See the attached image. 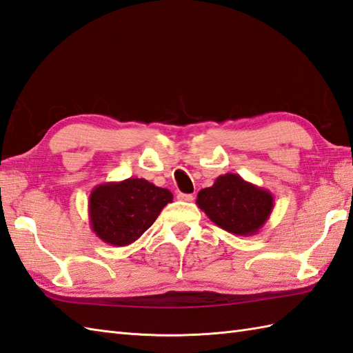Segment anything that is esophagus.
I'll return each instance as SVG.
<instances>
[{"mask_svg":"<svg viewBox=\"0 0 353 353\" xmlns=\"http://www.w3.org/2000/svg\"><path fill=\"white\" fill-rule=\"evenodd\" d=\"M179 201H185V202H192L193 201V194H187V193H178L176 196Z\"/></svg>","mask_w":353,"mask_h":353,"instance_id":"1","label":"esophagus"}]
</instances>
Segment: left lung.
Masks as SVG:
<instances>
[{"label":"left lung","instance_id":"left-lung-1","mask_svg":"<svg viewBox=\"0 0 353 353\" xmlns=\"http://www.w3.org/2000/svg\"><path fill=\"white\" fill-rule=\"evenodd\" d=\"M273 194L239 174H225L198 193V207L222 230L236 236H255L273 211Z\"/></svg>","mask_w":353,"mask_h":353}]
</instances>
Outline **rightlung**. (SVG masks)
Segmentation results:
<instances>
[{
  "label": "right lung",
  "mask_w": 353,
  "mask_h": 353,
  "mask_svg": "<svg viewBox=\"0 0 353 353\" xmlns=\"http://www.w3.org/2000/svg\"><path fill=\"white\" fill-rule=\"evenodd\" d=\"M174 199L143 178L98 184L89 196L90 228L107 245L128 246L150 228Z\"/></svg>",
  "instance_id": "obj_1"
}]
</instances>
